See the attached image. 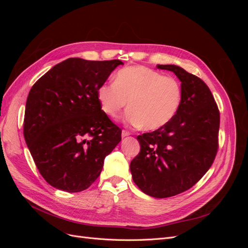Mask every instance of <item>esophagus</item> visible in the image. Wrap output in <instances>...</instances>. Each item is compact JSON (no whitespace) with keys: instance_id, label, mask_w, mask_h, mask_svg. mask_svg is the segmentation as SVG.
Listing matches in <instances>:
<instances>
[{"instance_id":"34e87169","label":"esophagus","mask_w":248,"mask_h":248,"mask_svg":"<svg viewBox=\"0 0 248 248\" xmlns=\"http://www.w3.org/2000/svg\"><path fill=\"white\" fill-rule=\"evenodd\" d=\"M128 136H130V133L128 131H126V130L122 131V138H126V137H128Z\"/></svg>"}]
</instances>
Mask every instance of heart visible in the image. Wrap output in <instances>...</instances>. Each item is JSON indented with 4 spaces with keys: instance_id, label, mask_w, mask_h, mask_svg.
I'll list each match as a JSON object with an SVG mask.
<instances>
[{
    "instance_id": "b5f03b06",
    "label": "heart",
    "mask_w": 248,
    "mask_h": 248,
    "mask_svg": "<svg viewBox=\"0 0 248 248\" xmlns=\"http://www.w3.org/2000/svg\"><path fill=\"white\" fill-rule=\"evenodd\" d=\"M97 100L102 111L115 119L126 107V122L145 130H157L170 123L182 101L180 82L145 66L120 69L114 84L107 82L97 89Z\"/></svg>"
}]
</instances>
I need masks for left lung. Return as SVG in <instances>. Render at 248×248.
<instances>
[{
  "mask_svg": "<svg viewBox=\"0 0 248 248\" xmlns=\"http://www.w3.org/2000/svg\"><path fill=\"white\" fill-rule=\"evenodd\" d=\"M181 81L182 101L170 123L138 137L140 153L130 162L132 179L150 197L186 191L212 166L218 149L219 110L208 86L176 65H158Z\"/></svg>",
  "mask_w": 248,
  "mask_h": 248,
  "instance_id": "8db88e82",
  "label": "left lung"
}]
</instances>
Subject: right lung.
Wrapping results in <instances>:
<instances>
[{
    "mask_svg": "<svg viewBox=\"0 0 248 248\" xmlns=\"http://www.w3.org/2000/svg\"><path fill=\"white\" fill-rule=\"evenodd\" d=\"M120 60L70 58L37 80L26 103L24 136L37 169L57 189L79 192L99 177L121 129L104 114L97 89Z\"/></svg>",
    "mask_w": 248,
    "mask_h": 248,
    "instance_id": "add662e5",
    "label": "right lung"
}]
</instances>
